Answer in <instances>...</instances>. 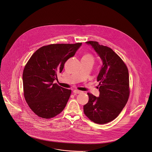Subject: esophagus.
Here are the masks:
<instances>
[{
    "label": "esophagus",
    "mask_w": 152,
    "mask_h": 152,
    "mask_svg": "<svg viewBox=\"0 0 152 152\" xmlns=\"http://www.w3.org/2000/svg\"><path fill=\"white\" fill-rule=\"evenodd\" d=\"M73 93H75V94H79V93H80L82 91H78V90H76V89H75V90H73Z\"/></svg>",
    "instance_id": "obj_1"
}]
</instances>
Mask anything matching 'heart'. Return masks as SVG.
I'll list each match as a JSON object with an SVG mask.
<instances>
[{"label": "heart", "mask_w": 152, "mask_h": 152, "mask_svg": "<svg viewBox=\"0 0 152 152\" xmlns=\"http://www.w3.org/2000/svg\"><path fill=\"white\" fill-rule=\"evenodd\" d=\"M82 58L83 59H88V60H90V61H93V58L92 57L91 55H89V54H86V55H84Z\"/></svg>", "instance_id": "obj_1"}]
</instances>
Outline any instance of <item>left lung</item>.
Returning <instances> with one entry per match:
<instances>
[{"mask_svg": "<svg viewBox=\"0 0 152 152\" xmlns=\"http://www.w3.org/2000/svg\"><path fill=\"white\" fill-rule=\"evenodd\" d=\"M86 43L91 46L103 64L97 77L99 96L88 93L89 101L83 110L91 121L104 124L116 118L127 103L130 92L129 72L123 61L110 48L97 42Z\"/></svg>", "mask_w": 152, "mask_h": 152, "instance_id": "8db88e82", "label": "left lung"}]
</instances>
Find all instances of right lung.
Masks as SVG:
<instances>
[{"label":"right lung","mask_w":152,"mask_h":152,"mask_svg":"<svg viewBox=\"0 0 152 152\" xmlns=\"http://www.w3.org/2000/svg\"><path fill=\"white\" fill-rule=\"evenodd\" d=\"M82 43L43 46L31 56L23 72L25 100L38 116L49 119L61 113L71 91L53 83L65 62L75 56Z\"/></svg>","instance_id":"right-lung-1"}]
</instances>
